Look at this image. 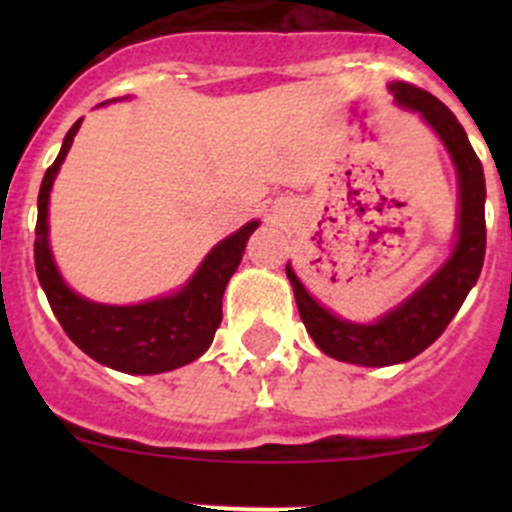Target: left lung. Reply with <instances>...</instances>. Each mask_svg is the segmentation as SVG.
<instances>
[{"instance_id": "obj_1", "label": "left lung", "mask_w": 512, "mask_h": 512, "mask_svg": "<svg viewBox=\"0 0 512 512\" xmlns=\"http://www.w3.org/2000/svg\"><path fill=\"white\" fill-rule=\"evenodd\" d=\"M389 91L401 108L418 113L446 146L458 175V223L448 260L404 302L369 324L349 322L317 302L287 262V280L309 337L332 359L359 366L404 364L431 347L478 282L485 257V178L466 131L428 91L404 81H391Z\"/></svg>"}]
</instances>
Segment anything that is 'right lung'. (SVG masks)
<instances>
[{
	"instance_id": "obj_1",
	"label": "right lung",
	"mask_w": 512,
	"mask_h": 512,
	"mask_svg": "<svg viewBox=\"0 0 512 512\" xmlns=\"http://www.w3.org/2000/svg\"><path fill=\"white\" fill-rule=\"evenodd\" d=\"M81 121L84 118L69 128L59 156L41 180L34 240L36 277L46 292L51 312L56 314L71 342L98 364L123 374L173 371L203 356L213 344L215 329L223 322L225 287L240 267L247 240L260 227V220H250L230 237L220 240L205 255L193 277L175 292L138 304H101L81 297L64 282L49 245L51 188L74 136L79 133Z\"/></svg>"
}]
</instances>
